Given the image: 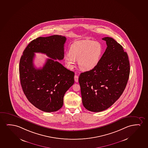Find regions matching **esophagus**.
Masks as SVG:
<instances>
[{
  "label": "esophagus",
  "instance_id": "obj_1",
  "mask_svg": "<svg viewBox=\"0 0 148 148\" xmlns=\"http://www.w3.org/2000/svg\"><path fill=\"white\" fill-rule=\"evenodd\" d=\"M75 82H78V81H79V77H78V75H75Z\"/></svg>",
  "mask_w": 148,
  "mask_h": 148
}]
</instances>
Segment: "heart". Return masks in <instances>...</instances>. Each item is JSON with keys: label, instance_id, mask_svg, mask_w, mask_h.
<instances>
[{"label": "heart", "instance_id": "1", "mask_svg": "<svg viewBox=\"0 0 148 148\" xmlns=\"http://www.w3.org/2000/svg\"><path fill=\"white\" fill-rule=\"evenodd\" d=\"M103 47L100 42L92 40L77 41L71 46L69 52L65 54L64 59L69 69H72L76 60L79 61V69L89 71L98 65L102 57Z\"/></svg>", "mask_w": 148, "mask_h": 148}]
</instances>
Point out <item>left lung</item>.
Masks as SVG:
<instances>
[{
  "label": "left lung",
  "instance_id": "left-lung-1",
  "mask_svg": "<svg viewBox=\"0 0 148 148\" xmlns=\"http://www.w3.org/2000/svg\"><path fill=\"white\" fill-rule=\"evenodd\" d=\"M107 48L94 69L80 74L82 102L87 110L99 112L112 106L123 93L130 74V64L123 47L110 37L102 38Z\"/></svg>",
  "mask_w": 148,
  "mask_h": 148
}]
</instances>
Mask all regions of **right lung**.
Masks as SVG:
<instances>
[{"mask_svg":"<svg viewBox=\"0 0 148 148\" xmlns=\"http://www.w3.org/2000/svg\"><path fill=\"white\" fill-rule=\"evenodd\" d=\"M65 36L54 35L32 40L26 48L19 63L22 88L29 102L40 110L53 112L63 104L65 92L74 84L75 73L55 60L64 56ZM34 52L45 53L47 59L44 66L34 65Z\"/></svg>","mask_w":148,"mask_h":148,"instance_id":"add662e5","label":"right lung"}]
</instances>
